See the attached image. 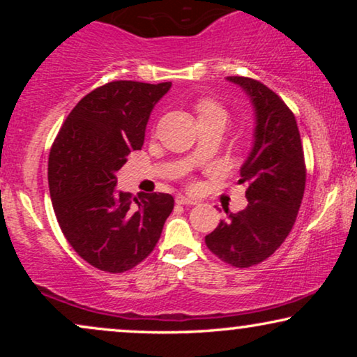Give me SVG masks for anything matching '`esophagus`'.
<instances>
[{"mask_svg": "<svg viewBox=\"0 0 357 357\" xmlns=\"http://www.w3.org/2000/svg\"><path fill=\"white\" fill-rule=\"evenodd\" d=\"M175 203H177V204H187V206H193V204H198L197 199L183 197V195H177V197H175Z\"/></svg>", "mask_w": 357, "mask_h": 357, "instance_id": "34e87169", "label": "esophagus"}]
</instances>
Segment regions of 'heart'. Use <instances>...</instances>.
I'll use <instances>...</instances> for the list:
<instances>
[{
	"label": "heart",
	"mask_w": 357,
	"mask_h": 357,
	"mask_svg": "<svg viewBox=\"0 0 357 357\" xmlns=\"http://www.w3.org/2000/svg\"><path fill=\"white\" fill-rule=\"evenodd\" d=\"M195 114H197L198 121H203L206 119H214V116H221V119H226V112L221 105L218 104L216 100L208 99H199L197 104H195Z\"/></svg>",
	"instance_id": "1"
}]
</instances>
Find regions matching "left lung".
<instances>
[{"mask_svg":"<svg viewBox=\"0 0 357 357\" xmlns=\"http://www.w3.org/2000/svg\"><path fill=\"white\" fill-rule=\"evenodd\" d=\"M242 86L255 105V144L241 169L248 204L229 213L211 234L206 247L236 268L265 261L289 236L305 190V160L296 116L286 102L263 82L229 76Z\"/></svg>","mask_w":357,"mask_h":357,"instance_id":"1","label":"left lung"}]
</instances>
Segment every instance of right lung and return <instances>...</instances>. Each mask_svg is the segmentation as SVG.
Masks as SVG:
<instances>
[{
    "mask_svg": "<svg viewBox=\"0 0 357 357\" xmlns=\"http://www.w3.org/2000/svg\"><path fill=\"white\" fill-rule=\"evenodd\" d=\"M172 82L112 81L66 116L48 155V187L70 245L97 270L125 273L158 243L174 209L169 193L116 192V170L141 149L151 110Z\"/></svg>",
    "mask_w": 357,
    "mask_h": 357,
    "instance_id": "add662e5",
    "label": "right lung"
}]
</instances>
